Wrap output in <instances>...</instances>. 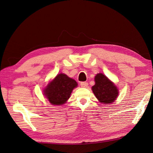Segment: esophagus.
Segmentation results:
<instances>
[{
    "instance_id": "34e87169",
    "label": "esophagus",
    "mask_w": 153,
    "mask_h": 153,
    "mask_svg": "<svg viewBox=\"0 0 153 153\" xmlns=\"http://www.w3.org/2000/svg\"><path fill=\"white\" fill-rule=\"evenodd\" d=\"M80 85L82 87L85 88V87H87V86H88V83H87V82H82L80 83Z\"/></svg>"
}]
</instances>
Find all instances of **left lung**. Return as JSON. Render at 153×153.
<instances>
[{
    "mask_svg": "<svg viewBox=\"0 0 153 153\" xmlns=\"http://www.w3.org/2000/svg\"><path fill=\"white\" fill-rule=\"evenodd\" d=\"M95 85L92 91L99 101L103 104L112 103L118 96V89L105 75L97 74L95 77Z\"/></svg>",
    "mask_w": 153,
    "mask_h": 153,
    "instance_id": "1",
    "label": "left lung"
}]
</instances>
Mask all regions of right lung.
I'll use <instances>...</instances> for the list:
<instances>
[{"instance_id": "obj_1", "label": "right lung", "mask_w": 153, "mask_h": 153, "mask_svg": "<svg viewBox=\"0 0 153 153\" xmlns=\"http://www.w3.org/2000/svg\"><path fill=\"white\" fill-rule=\"evenodd\" d=\"M77 82L64 74H59L43 90L44 95L53 105H62L70 98Z\"/></svg>"}]
</instances>
